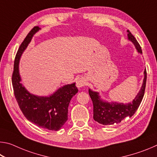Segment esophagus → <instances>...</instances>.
<instances>
[{"mask_svg": "<svg viewBox=\"0 0 157 157\" xmlns=\"http://www.w3.org/2000/svg\"><path fill=\"white\" fill-rule=\"evenodd\" d=\"M85 84H86V81H85V79L83 78H79L76 82V86L79 89L84 86Z\"/></svg>", "mask_w": 157, "mask_h": 157, "instance_id": "obj_1", "label": "esophagus"}]
</instances>
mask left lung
Here are the masks:
<instances>
[{
	"mask_svg": "<svg viewBox=\"0 0 157 157\" xmlns=\"http://www.w3.org/2000/svg\"><path fill=\"white\" fill-rule=\"evenodd\" d=\"M128 40L132 41L135 46L137 51L142 54V50L139 44L138 43L135 37L132 35L129 30H127ZM147 79L146 69L144 71V78L143 84L139 92L135 97L132 102L128 103H121L117 102H109L103 100L100 98L99 93L93 91L89 89V94L94 105V119L103 125H111L119 123L126 118L131 117L136 113L144 95L145 89Z\"/></svg>",
	"mask_w": 157,
	"mask_h": 157,
	"instance_id": "obj_1",
	"label": "left lung"
}]
</instances>
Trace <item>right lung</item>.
<instances>
[{"label": "right lung", "instance_id": "add662e5", "mask_svg": "<svg viewBox=\"0 0 157 157\" xmlns=\"http://www.w3.org/2000/svg\"><path fill=\"white\" fill-rule=\"evenodd\" d=\"M39 30L38 26L32 29L18 50L12 74V86L18 105L29 121L42 128L58 131L68 120L69 103L78 91L75 83L64 85L49 96H39L30 94L21 82L18 67L21 57Z\"/></svg>", "mask_w": 157, "mask_h": 157}]
</instances>
